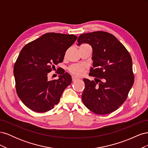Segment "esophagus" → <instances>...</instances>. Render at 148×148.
I'll return each instance as SVG.
<instances>
[{"label": "esophagus", "instance_id": "1", "mask_svg": "<svg viewBox=\"0 0 148 148\" xmlns=\"http://www.w3.org/2000/svg\"><path fill=\"white\" fill-rule=\"evenodd\" d=\"M79 78H78V77H76V76H74V75L72 76V80H73V82L75 81V80L78 79Z\"/></svg>", "mask_w": 148, "mask_h": 148}]
</instances>
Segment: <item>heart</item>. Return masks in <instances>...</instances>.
<instances>
[{
    "label": "heart",
    "instance_id": "heart-1",
    "mask_svg": "<svg viewBox=\"0 0 148 148\" xmlns=\"http://www.w3.org/2000/svg\"><path fill=\"white\" fill-rule=\"evenodd\" d=\"M84 66L82 64H76L71 66L70 68V71L76 75H82L84 72Z\"/></svg>",
    "mask_w": 148,
    "mask_h": 148
}]
</instances>
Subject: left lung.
<instances>
[{"instance_id": "8db88e82", "label": "left lung", "mask_w": 148, "mask_h": 148, "mask_svg": "<svg viewBox=\"0 0 148 148\" xmlns=\"http://www.w3.org/2000/svg\"><path fill=\"white\" fill-rule=\"evenodd\" d=\"M78 42L92 47L94 69L89 75L96 77L83 79V102L96 114L112 112L127 99L134 83L131 56L114 35L104 31L82 34Z\"/></svg>"}]
</instances>
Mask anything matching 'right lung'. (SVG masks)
Returning <instances> with one entry per match:
<instances>
[{
  "mask_svg": "<svg viewBox=\"0 0 148 148\" xmlns=\"http://www.w3.org/2000/svg\"><path fill=\"white\" fill-rule=\"evenodd\" d=\"M73 34L47 33L25 45L13 68L17 95L23 104L36 112H46L59 102L72 81L68 73L49 80L47 74L63 62L66 51L77 40Z\"/></svg>",
  "mask_w": 148,
  "mask_h": 148,
  "instance_id": "add662e5",
  "label": "right lung"
}]
</instances>
